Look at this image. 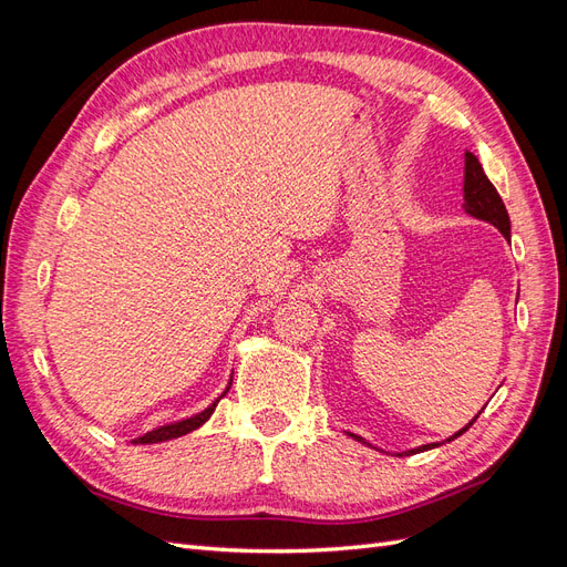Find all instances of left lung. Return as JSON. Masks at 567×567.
Returning a JSON list of instances; mask_svg holds the SVG:
<instances>
[{
  "mask_svg": "<svg viewBox=\"0 0 567 567\" xmlns=\"http://www.w3.org/2000/svg\"><path fill=\"white\" fill-rule=\"evenodd\" d=\"M463 200H466L463 203V208H466L468 215L489 221V225H494L504 236L511 234V219H508L502 196L496 194L494 184L483 173V165H480L477 158L468 151H466V179H463ZM473 421L466 427H461L454 437L466 433L473 425ZM454 437H450V440H454ZM354 440L362 442V437H357V435H354ZM431 447H435V444H425V447L411 450V452H421V450H431Z\"/></svg>",
  "mask_w": 567,
  "mask_h": 567,
  "instance_id": "1",
  "label": "left lung"
}]
</instances>
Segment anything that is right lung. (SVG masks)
Here are the masks:
<instances>
[{"mask_svg": "<svg viewBox=\"0 0 567 567\" xmlns=\"http://www.w3.org/2000/svg\"><path fill=\"white\" fill-rule=\"evenodd\" d=\"M229 390V388H227ZM219 402V400H217ZM217 402L213 404V406H208L205 411H200L198 416H192V419H186V421H179V423H169V425H161V427H153V431H148L146 435H142V437H136L134 442H142V444H151V442H163V440H173V437H179V435H186V433H192V431H196L198 425H203L205 421L210 419V414L215 411V406H217Z\"/></svg>", "mask_w": 567, "mask_h": 567, "instance_id": "1", "label": "right lung"}]
</instances>
